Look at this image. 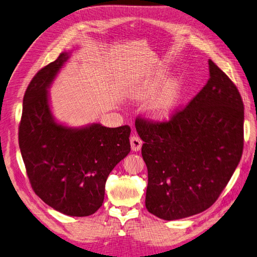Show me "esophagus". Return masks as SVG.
<instances>
[{
    "mask_svg": "<svg viewBox=\"0 0 257 257\" xmlns=\"http://www.w3.org/2000/svg\"><path fill=\"white\" fill-rule=\"evenodd\" d=\"M130 142H131V147H132V150L133 151H139L142 149V146H143V141L141 138H139L137 135H133L131 136L130 138Z\"/></svg>",
    "mask_w": 257,
    "mask_h": 257,
    "instance_id": "1",
    "label": "esophagus"
}]
</instances>
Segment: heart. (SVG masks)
Segmentation results:
<instances>
[{
    "mask_svg": "<svg viewBox=\"0 0 257 257\" xmlns=\"http://www.w3.org/2000/svg\"><path fill=\"white\" fill-rule=\"evenodd\" d=\"M164 81L163 77H157V78L149 81V83L146 84V87L142 91L143 96H151L155 92H157L161 84ZM178 98V85L175 82H169L165 84L164 87L161 89L158 93L157 96L153 98L150 103L148 109L151 118L154 120H164L172 112L174 107L176 105Z\"/></svg>",
    "mask_w": 257,
    "mask_h": 257,
    "instance_id": "heart-1",
    "label": "heart"
}]
</instances>
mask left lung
<instances>
[{"label":"left lung","instance_id":"obj_1","mask_svg":"<svg viewBox=\"0 0 257 257\" xmlns=\"http://www.w3.org/2000/svg\"><path fill=\"white\" fill-rule=\"evenodd\" d=\"M209 72L205 87L169 120L135 121L148 168L146 208L163 220L183 219L211 207L242 155V98L211 60Z\"/></svg>","mask_w":257,"mask_h":257}]
</instances>
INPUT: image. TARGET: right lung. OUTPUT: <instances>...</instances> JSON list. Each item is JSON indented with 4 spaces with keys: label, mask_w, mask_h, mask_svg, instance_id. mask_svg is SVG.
<instances>
[{
    "label": "right lung",
    "mask_w": 257,
    "mask_h": 257,
    "mask_svg": "<svg viewBox=\"0 0 257 257\" xmlns=\"http://www.w3.org/2000/svg\"><path fill=\"white\" fill-rule=\"evenodd\" d=\"M68 58L67 52H62L28 85L19 147L36 195L61 213L88 216L102 206L108 176L131 151V127L93 123L72 128L56 122L48 88Z\"/></svg>",
    "instance_id": "right-lung-1"
}]
</instances>
